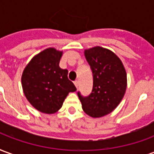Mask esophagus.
Returning <instances> with one entry per match:
<instances>
[{
    "label": "esophagus",
    "mask_w": 154,
    "mask_h": 154,
    "mask_svg": "<svg viewBox=\"0 0 154 154\" xmlns=\"http://www.w3.org/2000/svg\"><path fill=\"white\" fill-rule=\"evenodd\" d=\"M74 85H75V86H76V87H78V81L77 80H76L75 81V82H74Z\"/></svg>",
    "instance_id": "1"
}]
</instances>
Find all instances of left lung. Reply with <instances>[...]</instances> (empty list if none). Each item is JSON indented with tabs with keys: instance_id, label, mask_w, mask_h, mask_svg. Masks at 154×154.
Here are the masks:
<instances>
[{
	"instance_id": "1",
	"label": "left lung",
	"mask_w": 154,
	"mask_h": 154,
	"mask_svg": "<svg viewBox=\"0 0 154 154\" xmlns=\"http://www.w3.org/2000/svg\"><path fill=\"white\" fill-rule=\"evenodd\" d=\"M85 57L93 76V86L89 96H77L82 109L93 118L110 113L116 109L125 93L127 76L122 62L112 51L94 47L85 50Z\"/></svg>"
}]
</instances>
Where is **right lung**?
I'll return each instance as SVG.
<instances>
[{
	"instance_id": "add662e5",
	"label": "right lung",
	"mask_w": 154,
	"mask_h": 154,
	"mask_svg": "<svg viewBox=\"0 0 154 154\" xmlns=\"http://www.w3.org/2000/svg\"><path fill=\"white\" fill-rule=\"evenodd\" d=\"M62 54L53 48L42 51L32 58L22 74L25 96L43 113L57 112L68 93L77 90L67 77L68 71L59 67Z\"/></svg>"
}]
</instances>
